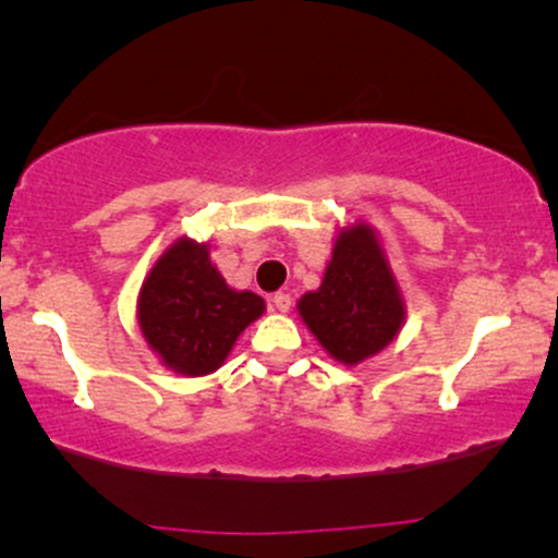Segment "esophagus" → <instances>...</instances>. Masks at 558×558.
I'll use <instances>...</instances> for the list:
<instances>
[{"instance_id": "obj_1", "label": "esophagus", "mask_w": 558, "mask_h": 558, "mask_svg": "<svg viewBox=\"0 0 558 558\" xmlns=\"http://www.w3.org/2000/svg\"><path fill=\"white\" fill-rule=\"evenodd\" d=\"M272 306L278 308V312H288V308H291V293H286V291H278L272 296Z\"/></svg>"}]
</instances>
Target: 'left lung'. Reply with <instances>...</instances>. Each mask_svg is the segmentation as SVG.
I'll use <instances>...</instances> for the list:
<instances>
[{
  "mask_svg": "<svg viewBox=\"0 0 558 558\" xmlns=\"http://www.w3.org/2000/svg\"><path fill=\"white\" fill-rule=\"evenodd\" d=\"M299 314L332 359L353 366L379 353L405 317L402 299L374 231L343 228L319 291L299 301Z\"/></svg>",
  "mask_w": 558,
  "mask_h": 558,
  "instance_id": "1",
  "label": "left lung"
}]
</instances>
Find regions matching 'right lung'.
<instances>
[{"mask_svg":"<svg viewBox=\"0 0 558 558\" xmlns=\"http://www.w3.org/2000/svg\"><path fill=\"white\" fill-rule=\"evenodd\" d=\"M137 312L145 340L163 364L203 377L223 364L244 327L265 312V301L228 288L207 246L179 239L145 278Z\"/></svg>","mask_w":558,"mask_h":558,"instance_id":"right-lung-1","label":"right lung"}]
</instances>
